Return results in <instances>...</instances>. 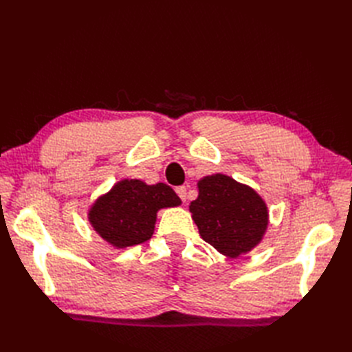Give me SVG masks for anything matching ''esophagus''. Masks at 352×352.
<instances>
[{
	"instance_id": "1",
	"label": "esophagus",
	"mask_w": 352,
	"mask_h": 352,
	"mask_svg": "<svg viewBox=\"0 0 352 352\" xmlns=\"http://www.w3.org/2000/svg\"><path fill=\"white\" fill-rule=\"evenodd\" d=\"M176 194L182 201H186V186H177L176 188Z\"/></svg>"
}]
</instances>
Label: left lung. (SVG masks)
Wrapping results in <instances>:
<instances>
[{
	"label": "left lung",
	"instance_id": "obj_1",
	"mask_svg": "<svg viewBox=\"0 0 352 352\" xmlns=\"http://www.w3.org/2000/svg\"><path fill=\"white\" fill-rule=\"evenodd\" d=\"M189 211L201 238L229 258L257 247L269 226L264 199L251 186L221 173L198 180V198Z\"/></svg>",
	"mask_w": 352,
	"mask_h": 352
}]
</instances>
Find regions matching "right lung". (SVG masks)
I'll return each instance as SVG.
<instances>
[{"label": "right lung", "mask_w": 352, "mask_h": 352, "mask_svg": "<svg viewBox=\"0 0 352 352\" xmlns=\"http://www.w3.org/2000/svg\"><path fill=\"white\" fill-rule=\"evenodd\" d=\"M180 204L182 201L166 184L146 185L140 179H123L97 198L88 220L105 242L123 250L153 236L158 210Z\"/></svg>", "instance_id": "add662e5"}]
</instances>
